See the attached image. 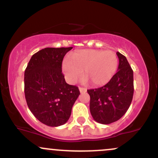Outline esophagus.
I'll return each mask as SVG.
<instances>
[{
  "instance_id": "obj_1",
  "label": "esophagus",
  "mask_w": 158,
  "mask_h": 158,
  "mask_svg": "<svg viewBox=\"0 0 158 158\" xmlns=\"http://www.w3.org/2000/svg\"><path fill=\"white\" fill-rule=\"evenodd\" d=\"M79 91H80V93H85V92L87 91V89L85 88H81V87H79Z\"/></svg>"
}]
</instances>
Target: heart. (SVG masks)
Here are the masks:
<instances>
[{
    "mask_svg": "<svg viewBox=\"0 0 158 158\" xmlns=\"http://www.w3.org/2000/svg\"><path fill=\"white\" fill-rule=\"evenodd\" d=\"M118 64V56L114 51L89 49L74 52L71 60L65 59L62 62V71L70 84L81 79L84 70L87 81L89 80L94 86H101L112 79Z\"/></svg>",
    "mask_w": 158,
    "mask_h": 158,
    "instance_id": "obj_1",
    "label": "heart"
}]
</instances>
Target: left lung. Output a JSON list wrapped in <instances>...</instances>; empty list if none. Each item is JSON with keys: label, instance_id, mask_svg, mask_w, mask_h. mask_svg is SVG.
<instances>
[{"label": "left lung", "instance_id": "obj_1", "mask_svg": "<svg viewBox=\"0 0 158 158\" xmlns=\"http://www.w3.org/2000/svg\"><path fill=\"white\" fill-rule=\"evenodd\" d=\"M119 66L117 72L104 86L88 90L90 95V111L96 122L110 124L126 113L134 94L133 70L129 63L117 52Z\"/></svg>", "mask_w": 158, "mask_h": 158}]
</instances>
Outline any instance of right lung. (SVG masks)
Instances as JSON below:
<instances>
[{
    "mask_svg": "<svg viewBox=\"0 0 158 158\" xmlns=\"http://www.w3.org/2000/svg\"><path fill=\"white\" fill-rule=\"evenodd\" d=\"M73 48H47L29 61L24 72V94L28 108L41 123L57 127L68 122L80 94L61 73L65 54Z\"/></svg>",
    "mask_w": 158,
    "mask_h": 158,
    "instance_id": "obj_1",
    "label": "right lung"
}]
</instances>
